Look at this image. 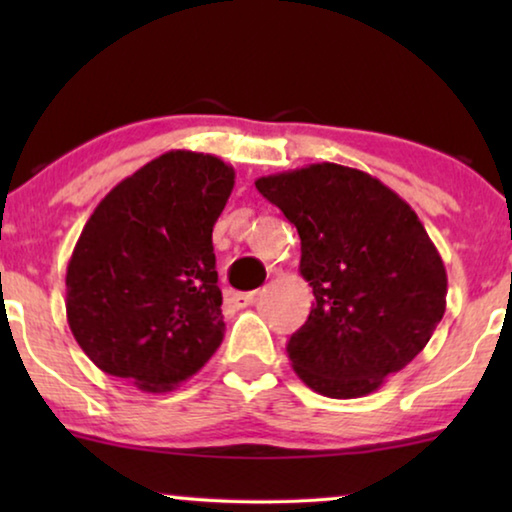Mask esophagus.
I'll return each mask as SVG.
<instances>
[{"label":"esophagus","mask_w":512,"mask_h":512,"mask_svg":"<svg viewBox=\"0 0 512 512\" xmlns=\"http://www.w3.org/2000/svg\"><path fill=\"white\" fill-rule=\"evenodd\" d=\"M256 296H258L256 291H251V293H230L228 300H230V303H233V307H249V305H254Z\"/></svg>","instance_id":"34e87169"}]
</instances>
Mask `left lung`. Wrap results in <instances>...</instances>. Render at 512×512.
Instances as JSON below:
<instances>
[{
  "mask_svg": "<svg viewBox=\"0 0 512 512\" xmlns=\"http://www.w3.org/2000/svg\"><path fill=\"white\" fill-rule=\"evenodd\" d=\"M300 235L314 303L286 352L328 398L380 389L426 347L445 314L443 258L408 202L354 167L317 163L256 179Z\"/></svg>",
  "mask_w": 512,
  "mask_h": 512,
  "instance_id": "1",
  "label": "left lung"
}]
</instances>
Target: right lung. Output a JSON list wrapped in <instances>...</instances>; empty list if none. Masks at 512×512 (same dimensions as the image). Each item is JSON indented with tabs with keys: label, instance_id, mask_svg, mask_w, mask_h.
Listing matches in <instances>:
<instances>
[{
	"label": "right lung",
	"instance_id": "right-lung-1",
	"mask_svg": "<svg viewBox=\"0 0 512 512\" xmlns=\"http://www.w3.org/2000/svg\"><path fill=\"white\" fill-rule=\"evenodd\" d=\"M235 186L221 158L167 151L111 188L67 265V321L104 373L160 394L223 340L212 230Z\"/></svg>",
	"mask_w": 512,
	"mask_h": 512
}]
</instances>
